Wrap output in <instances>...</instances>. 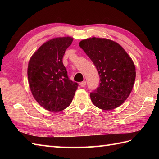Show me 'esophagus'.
Returning a JSON list of instances; mask_svg holds the SVG:
<instances>
[{"label":"esophagus","instance_id":"1","mask_svg":"<svg viewBox=\"0 0 159 159\" xmlns=\"http://www.w3.org/2000/svg\"><path fill=\"white\" fill-rule=\"evenodd\" d=\"M80 85L82 87H85V85H86V82H85V81H83V82H81V83H80Z\"/></svg>","mask_w":159,"mask_h":159}]
</instances>
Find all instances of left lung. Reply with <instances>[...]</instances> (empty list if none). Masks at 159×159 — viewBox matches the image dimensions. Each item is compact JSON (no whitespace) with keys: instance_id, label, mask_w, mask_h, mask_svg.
Returning a JSON list of instances; mask_svg holds the SVG:
<instances>
[{"instance_id":"1","label":"left lung","mask_w":159,"mask_h":159,"mask_svg":"<svg viewBox=\"0 0 159 159\" xmlns=\"http://www.w3.org/2000/svg\"><path fill=\"white\" fill-rule=\"evenodd\" d=\"M79 46L92 61L100 85L90 93L93 104L102 110L120 107L129 96L136 77L133 60L119 43L105 38L82 40Z\"/></svg>"}]
</instances>
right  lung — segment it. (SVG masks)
Wrapping results in <instances>:
<instances>
[{"instance_id": "1", "label": "right lung", "mask_w": 159, "mask_h": 159, "mask_svg": "<svg viewBox=\"0 0 159 159\" xmlns=\"http://www.w3.org/2000/svg\"><path fill=\"white\" fill-rule=\"evenodd\" d=\"M72 41L71 37L50 39L29 60L27 74L31 93L40 105L51 112L68 107L79 86L69 79L62 61Z\"/></svg>"}]
</instances>
